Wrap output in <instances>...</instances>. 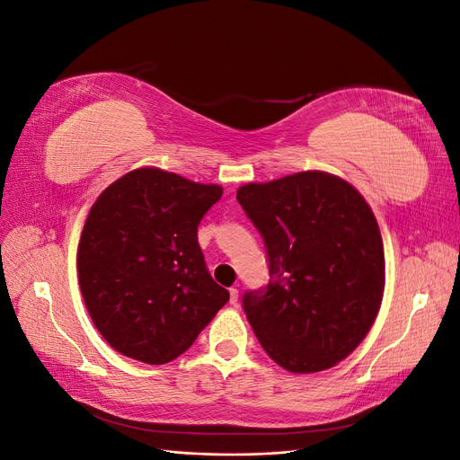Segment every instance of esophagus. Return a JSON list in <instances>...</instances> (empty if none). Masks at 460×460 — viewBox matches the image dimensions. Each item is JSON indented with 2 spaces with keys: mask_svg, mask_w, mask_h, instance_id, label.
<instances>
[{
  "mask_svg": "<svg viewBox=\"0 0 460 460\" xmlns=\"http://www.w3.org/2000/svg\"><path fill=\"white\" fill-rule=\"evenodd\" d=\"M228 291H230V303H232V305L238 303V297H240V291H238V288H230Z\"/></svg>",
  "mask_w": 460,
  "mask_h": 460,
  "instance_id": "1",
  "label": "esophagus"
}]
</instances>
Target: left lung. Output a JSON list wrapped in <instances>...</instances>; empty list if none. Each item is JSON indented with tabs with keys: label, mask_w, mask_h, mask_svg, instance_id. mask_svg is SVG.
<instances>
[{
	"label": "left lung",
	"mask_w": 460,
	"mask_h": 460,
	"mask_svg": "<svg viewBox=\"0 0 460 460\" xmlns=\"http://www.w3.org/2000/svg\"><path fill=\"white\" fill-rule=\"evenodd\" d=\"M235 198L269 255V284L242 301L262 349L297 374L340 363L382 305L384 243L372 208L349 182L320 171L245 184Z\"/></svg>",
	"instance_id": "obj_1"
}]
</instances>
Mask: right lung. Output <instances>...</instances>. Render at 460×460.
<instances>
[{
  "mask_svg": "<svg viewBox=\"0 0 460 460\" xmlns=\"http://www.w3.org/2000/svg\"><path fill=\"white\" fill-rule=\"evenodd\" d=\"M222 196L161 169H136L92 205L78 243L86 309L115 351L147 365L182 355L230 299L207 270L198 226Z\"/></svg>",
  "mask_w": 460,
  "mask_h": 460,
  "instance_id": "add662e5",
  "label": "right lung"
}]
</instances>
